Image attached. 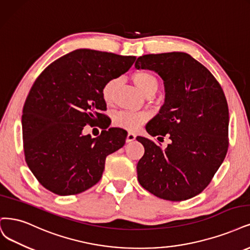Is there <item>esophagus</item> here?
Listing matches in <instances>:
<instances>
[{"mask_svg": "<svg viewBox=\"0 0 250 250\" xmlns=\"http://www.w3.org/2000/svg\"><path fill=\"white\" fill-rule=\"evenodd\" d=\"M135 134L134 133H132V132H128L127 133V136H126V142L127 143H131V142H133L134 140H135Z\"/></svg>", "mask_w": 250, "mask_h": 250, "instance_id": "obj_1", "label": "esophagus"}]
</instances>
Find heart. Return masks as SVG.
Listing matches in <instances>:
<instances>
[{"label": "heart", "mask_w": 250, "mask_h": 250, "mask_svg": "<svg viewBox=\"0 0 250 250\" xmlns=\"http://www.w3.org/2000/svg\"><path fill=\"white\" fill-rule=\"evenodd\" d=\"M131 79L136 87L139 88L147 97L153 96L158 90L159 81L156 76L149 71H136L131 75ZM118 83V79H111L103 85L101 95L103 100H104L107 104L114 99V94ZM147 120L148 116L144 113H130V111L122 110L119 111V113H117L114 116L113 121L114 124L118 127H121L129 131H136L144 123L147 122Z\"/></svg>", "instance_id": "b5f03b06"}]
</instances>
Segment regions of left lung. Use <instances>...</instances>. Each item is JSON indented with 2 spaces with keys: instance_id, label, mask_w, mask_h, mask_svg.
Wrapping results in <instances>:
<instances>
[{
  "instance_id": "1",
  "label": "left lung",
  "mask_w": 250,
  "mask_h": 250,
  "mask_svg": "<svg viewBox=\"0 0 250 250\" xmlns=\"http://www.w3.org/2000/svg\"><path fill=\"white\" fill-rule=\"evenodd\" d=\"M137 69L157 72L166 102L146 126L152 136L168 135L166 149L143 136L145 154L136 166L140 184L160 199L181 202L200 194L213 179L229 148V107L221 85L185 53L145 55Z\"/></svg>"
}]
</instances>
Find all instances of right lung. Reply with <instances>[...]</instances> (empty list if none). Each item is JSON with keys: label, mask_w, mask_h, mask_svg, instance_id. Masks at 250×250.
Here are the masks:
<instances>
[{"label": "right lung", "mask_w": 250, "mask_h": 250, "mask_svg": "<svg viewBox=\"0 0 250 250\" xmlns=\"http://www.w3.org/2000/svg\"><path fill=\"white\" fill-rule=\"evenodd\" d=\"M133 56L76 49L49 64L33 83L22 109L24 159L38 182L58 195L83 192L99 182L107 155L122 148L127 133L109 128L101 91L129 70ZM87 125L98 138L82 134Z\"/></svg>", "instance_id": "obj_1"}]
</instances>
